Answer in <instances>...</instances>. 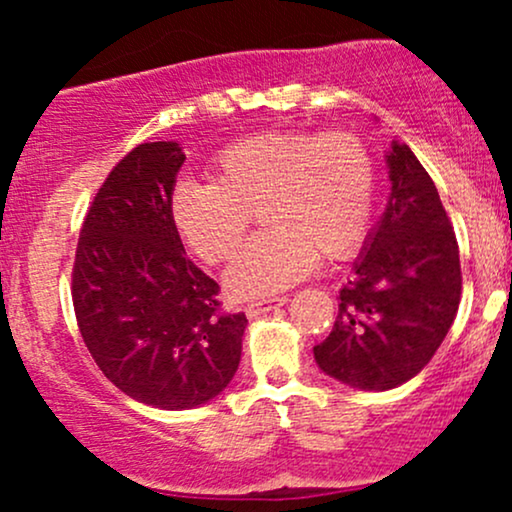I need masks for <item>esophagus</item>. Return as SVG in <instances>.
I'll return each instance as SVG.
<instances>
[{
	"label": "esophagus",
	"mask_w": 512,
	"mask_h": 512,
	"mask_svg": "<svg viewBox=\"0 0 512 512\" xmlns=\"http://www.w3.org/2000/svg\"><path fill=\"white\" fill-rule=\"evenodd\" d=\"M289 303V296H276V298H264V301H257V303H250L248 308H245V313L250 317L255 315H262V313H269L272 308H279V305H286Z\"/></svg>",
	"instance_id": "34e87169"
}]
</instances>
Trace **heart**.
I'll return each instance as SVG.
<instances>
[{"instance_id": "heart-1", "label": "heart", "mask_w": 512, "mask_h": 512, "mask_svg": "<svg viewBox=\"0 0 512 512\" xmlns=\"http://www.w3.org/2000/svg\"><path fill=\"white\" fill-rule=\"evenodd\" d=\"M211 182L182 180L170 219L182 245L207 264L228 262L260 216L264 233L236 257L226 289L238 301L279 293L317 262L349 260L368 240L378 175L349 132L269 129L221 149Z\"/></svg>"}]
</instances>
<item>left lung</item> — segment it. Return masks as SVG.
Here are the masks:
<instances>
[{
    "instance_id": "obj_1",
    "label": "left lung",
    "mask_w": 512,
    "mask_h": 512,
    "mask_svg": "<svg viewBox=\"0 0 512 512\" xmlns=\"http://www.w3.org/2000/svg\"><path fill=\"white\" fill-rule=\"evenodd\" d=\"M390 197L339 291L322 373L383 392L421 373L443 344L462 293L460 248L431 175L407 144L387 151Z\"/></svg>"
}]
</instances>
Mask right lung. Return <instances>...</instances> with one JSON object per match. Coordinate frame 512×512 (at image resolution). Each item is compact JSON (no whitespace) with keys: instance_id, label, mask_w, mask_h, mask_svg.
Listing matches in <instances>:
<instances>
[{"instance_id":"1","label":"right lung","mask_w":512,"mask_h":512,"mask_svg":"<svg viewBox=\"0 0 512 512\" xmlns=\"http://www.w3.org/2000/svg\"><path fill=\"white\" fill-rule=\"evenodd\" d=\"M178 142L139 144L98 190L72 272L79 332L117 390L156 409H195L231 383L245 313H221L219 284L187 260L170 219Z\"/></svg>"}]
</instances>
